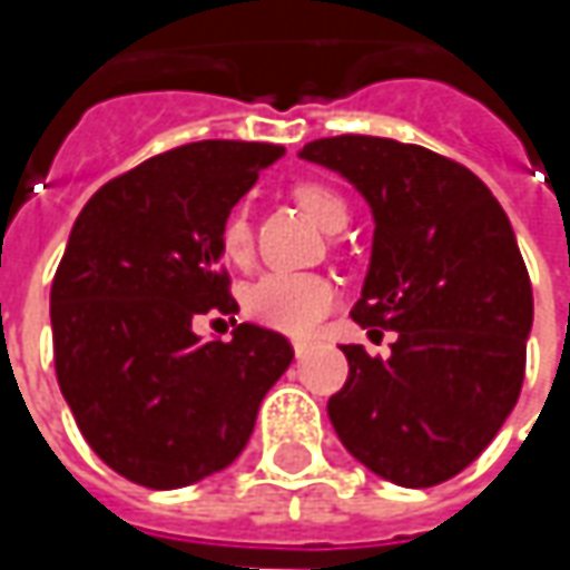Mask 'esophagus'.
Instances as JSON below:
<instances>
[{"mask_svg":"<svg viewBox=\"0 0 570 570\" xmlns=\"http://www.w3.org/2000/svg\"><path fill=\"white\" fill-rule=\"evenodd\" d=\"M307 352H311V342L297 340V342H295V358H304Z\"/></svg>","mask_w":570,"mask_h":570,"instance_id":"esophagus-1","label":"esophagus"}]
</instances>
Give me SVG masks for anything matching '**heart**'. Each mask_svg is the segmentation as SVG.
I'll return each mask as SVG.
<instances>
[{
	"instance_id": "obj_1",
	"label": "heart",
	"mask_w": 570,
	"mask_h": 570,
	"mask_svg": "<svg viewBox=\"0 0 570 570\" xmlns=\"http://www.w3.org/2000/svg\"><path fill=\"white\" fill-rule=\"evenodd\" d=\"M297 206L304 208L320 228L340 230L348 208L340 193L323 184H297ZM222 253L230 263H244L250 253V222L244 212H234L222 228ZM336 304V288L323 275L273 273L263 275L247 292V314L266 330L285 336H311Z\"/></svg>"
}]
</instances>
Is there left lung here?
<instances>
[{"instance_id": "left-lung-1", "label": "left lung", "mask_w": 570, "mask_h": 570, "mask_svg": "<svg viewBox=\"0 0 570 570\" xmlns=\"http://www.w3.org/2000/svg\"><path fill=\"white\" fill-rule=\"evenodd\" d=\"M374 215L371 263L352 320L390 358L342 345L348 381L330 396L345 450L386 482L428 489L492 444L523 386L533 288L514 228L472 170L377 136L307 142Z\"/></svg>"}]
</instances>
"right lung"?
Segmentation results:
<instances>
[{
  "label": "right lung",
  "mask_w": 570,
  "mask_h": 570,
  "mask_svg": "<svg viewBox=\"0 0 570 570\" xmlns=\"http://www.w3.org/2000/svg\"><path fill=\"white\" fill-rule=\"evenodd\" d=\"M282 145L170 148L104 187L72 225L50 288L56 381L85 441L145 489H184L230 466L263 396L295 358L282 333L193 320L237 314L222 228Z\"/></svg>",
  "instance_id": "right-lung-1"
}]
</instances>
